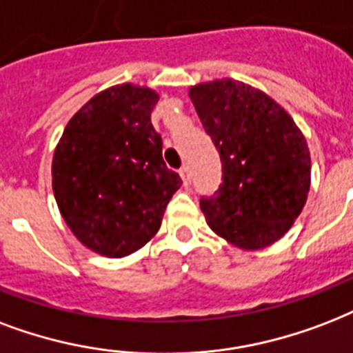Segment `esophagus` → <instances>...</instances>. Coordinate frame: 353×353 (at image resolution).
<instances>
[{"label": "esophagus", "mask_w": 353, "mask_h": 353, "mask_svg": "<svg viewBox=\"0 0 353 353\" xmlns=\"http://www.w3.org/2000/svg\"><path fill=\"white\" fill-rule=\"evenodd\" d=\"M179 176H181L183 179V185L188 187V185H190V172H188V166H183L181 170H179Z\"/></svg>", "instance_id": "obj_1"}]
</instances>
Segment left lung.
Segmentation results:
<instances>
[{
    "label": "left lung",
    "instance_id": "obj_1",
    "mask_svg": "<svg viewBox=\"0 0 353 353\" xmlns=\"http://www.w3.org/2000/svg\"><path fill=\"white\" fill-rule=\"evenodd\" d=\"M188 96L222 161V185L200 200L207 224L236 248L270 246L307 200L305 137L281 105L241 81L200 83Z\"/></svg>",
    "mask_w": 353,
    "mask_h": 353
}]
</instances>
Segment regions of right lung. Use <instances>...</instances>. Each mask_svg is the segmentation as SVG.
Masks as SVG:
<instances>
[{
	"mask_svg": "<svg viewBox=\"0 0 353 353\" xmlns=\"http://www.w3.org/2000/svg\"><path fill=\"white\" fill-rule=\"evenodd\" d=\"M157 101L148 87L105 88L72 117L53 153L59 211L77 241L105 257L142 248L181 187L152 125Z\"/></svg>",
	"mask_w": 353,
	"mask_h": 353,
	"instance_id": "1",
	"label": "right lung"
}]
</instances>
